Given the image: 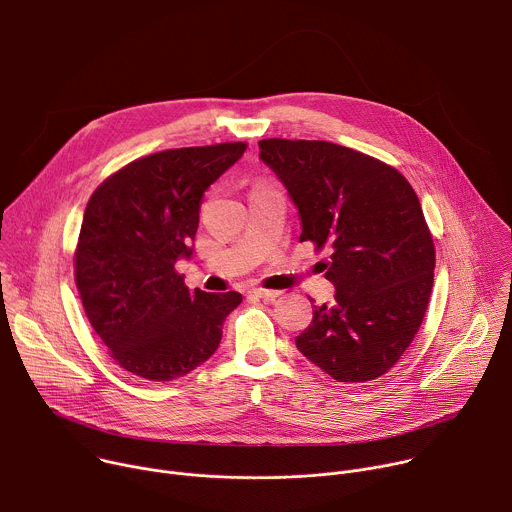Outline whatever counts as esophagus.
Masks as SVG:
<instances>
[{"label": "esophagus", "mask_w": 512, "mask_h": 512, "mask_svg": "<svg viewBox=\"0 0 512 512\" xmlns=\"http://www.w3.org/2000/svg\"><path fill=\"white\" fill-rule=\"evenodd\" d=\"M249 296L253 298H259V300H265V302H273L275 298L281 296V291H275V289H263V287H253L249 291Z\"/></svg>", "instance_id": "34e87169"}]
</instances>
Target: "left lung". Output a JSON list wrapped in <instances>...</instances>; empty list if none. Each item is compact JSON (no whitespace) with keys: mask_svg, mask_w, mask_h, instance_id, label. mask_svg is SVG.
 Instances as JSON below:
<instances>
[{"mask_svg":"<svg viewBox=\"0 0 512 512\" xmlns=\"http://www.w3.org/2000/svg\"><path fill=\"white\" fill-rule=\"evenodd\" d=\"M259 160L294 200L300 241L332 249L330 306H314L298 350L338 383L385 375L425 316L435 249L411 184L391 166L330 141L263 139Z\"/></svg>","mask_w":512,"mask_h":512,"instance_id":"obj_1","label":"left lung"}]
</instances>
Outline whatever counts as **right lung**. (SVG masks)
Returning <instances> with one entry per match:
<instances>
[{"instance_id":"1","label":"right lung","mask_w":512,"mask_h":512,"mask_svg":"<svg viewBox=\"0 0 512 512\" xmlns=\"http://www.w3.org/2000/svg\"><path fill=\"white\" fill-rule=\"evenodd\" d=\"M247 150L216 143L139 158L109 176L91 196L75 253L85 314L125 371L174 381L221 344L239 291H190L176 273L190 259L204 190Z\"/></svg>"}]
</instances>
